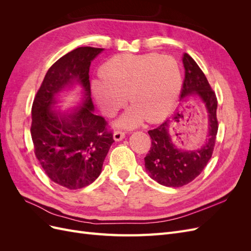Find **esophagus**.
I'll list each match as a JSON object with an SVG mask.
<instances>
[{"label": "esophagus", "mask_w": 251, "mask_h": 251, "mask_svg": "<svg viewBox=\"0 0 251 251\" xmlns=\"http://www.w3.org/2000/svg\"><path fill=\"white\" fill-rule=\"evenodd\" d=\"M125 136H126V133L123 132V131H115L113 134V137H114V140H115V141L123 140L125 138Z\"/></svg>", "instance_id": "34e87169"}]
</instances>
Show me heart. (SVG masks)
Here are the masks:
<instances>
[{
	"label": "heart",
	"instance_id": "obj_1",
	"mask_svg": "<svg viewBox=\"0 0 251 251\" xmlns=\"http://www.w3.org/2000/svg\"><path fill=\"white\" fill-rule=\"evenodd\" d=\"M101 80L92 82V94L100 109L114 116L128 96L133 108L117 121L119 126L134 127L146 118L157 123L165 117L181 87L177 60L170 55L131 54L112 57L101 70Z\"/></svg>",
	"mask_w": 251,
	"mask_h": 251
}]
</instances>
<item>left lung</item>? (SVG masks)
Masks as SVG:
<instances>
[{
  "instance_id": "left-lung-1",
  "label": "left lung",
  "mask_w": 251,
  "mask_h": 251,
  "mask_svg": "<svg viewBox=\"0 0 251 251\" xmlns=\"http://www.w3.org/2000/svg\"><path fill=\"white\" fill-rule=\"evenodd\" d=\"M182 62L185 77L180 100L184 101L188 97L198 96L203 101L208 113V135L201 149L185 151L174 141L170 131L171 120H165L158 127L149 131L151 147L144 158L146 170L151 179L169 187L183 186L199 176L211 158L218 133L216 93L193 57L184 53Z\"/></svg>"
}]
</instances>
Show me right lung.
<instances>
[{
  "label": "right lung",
  "instance_id": "1",
  "mask_svg": "<svg viewBox=\"0 0 251 251\" xmlns=\"http://www.w3.org/2000/svg\"><path fill=\"white\" fill-rule=\"evenodd\" d=\"M102 50L79 47L56 60L32 103L30 132L35 157L50 180L68 189L86 187L97 179L114 142L107 121L93 113L91 98L90 65ZM74 83L83 88V102L70 112L60 111L57 95Z\"/></svg>",
  "mask_w": 251,
  "mask_h": 251
}]
</instances>
